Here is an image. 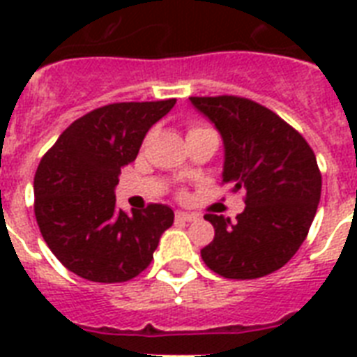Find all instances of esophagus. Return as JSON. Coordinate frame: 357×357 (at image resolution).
<instances>
[{"instance_id": "1", "label": "esophagus", "mask_w": 357, "mask_h": 357, "mask_svg": "<svg viewBox=\"0 0 357 357\" xmlns=\"http://www.w3.org/2000/svg\"><path fill=\"white\" fill-rule=\"evenodd\" d=\"M176 220H178V222H192V220H196V215H192V213L178 211L176 213Z\"/></svg>"}]
</instances>
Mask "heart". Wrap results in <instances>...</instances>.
I'll use <instances>...</instances> for the list:
<instances>
[{
	"label": "heart",
	"mask_w": 357,
	"mask_h": 357,
	"mask_svg": "<svg viewBox=\"0 0 357 357\" xmlns=\"http://www.w3.org/2000/svg\"><path fill=\"white\" fill-rule=\"evenodd\" d=\"M204 129H207V128H192L190 131H204ZM190 131H189V133H190Z\"/></svg>",
	"instance_id": "1"
}]
</instances>
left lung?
Instances as JSON below:
<instances>
[{
	"label": "left lung",
	"instance_id": "8db88e82",
	"mask_svg": "<svg viewBox=\"0 0 357 357\" xmlns=\"http://www.w3.org/2000/svg\"><path fill=\"white\" fill-rule=\"evenodd\" d=\"M189 100L222 137V183L246 190L237 222L206 215L215 238L202 259L231 280L266 276L296 254L315 218L322 187L315 153L298 131L252 100Z\"/></svg>",
	"mask_w": 357,
	"mask_h": 357
}]
</instances>
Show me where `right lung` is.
Returning <instances> with one entry per match:
<instances>
[{"label":"right lung","instance_id":"obj_1","mask_svg":"<svg viewBox=\"0 0 357 357\" xmlns=\"http://www.w3.org/2000/svg\"><path fill=\"white\" fill-rule=\"evenodd\" d=\"M176 100L111 103L70 123L35 174V217L40 234L70 272L100 283L139 276L153 259L174 211L151 204L142 211L116 207L120 168Z\"/></svg>","mask_w":357,"mask_h":357}]
</instances>
